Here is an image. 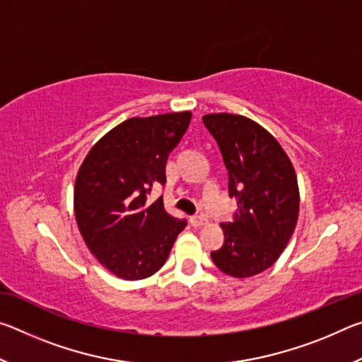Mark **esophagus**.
I'll return each instance as SVG.
<instances>
[{
    "label": "esophagus",
    "instance_id": "esophagus-1",
    "mask_svg": "<svg viewBox=\"0 0 362 362\" xmlns=\"http://www.w3.org/2000/svg\"><path fill=\"white\" fill-rule=\"evenodd\" d=\"M189 223L193 226H203L207 223V218L204 216H192L189 217Z\"/></svg>",
    "mask_w": 362,
    "mask_h": 362
}]
</instances>
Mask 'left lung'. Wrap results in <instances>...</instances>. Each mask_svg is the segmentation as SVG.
I'll return each mask as SVG.
<instances>
[{
  "mask_svg": "<svg viewBox=\"0 0 362 362\" xmlns=\"http://www.w3.org/2000/svg\"><path fill=\"white\" fill-rule=\"evenodd\" d=\"M228 170L238 211L223 222V246L211 257L220 272L249 278L265 272L289 243L298 217V187L291 159L272 134L240 115L203 116Z\"/></svg>",
  "mask_w": 362,
  "mask_h": 362,
  "instance_id": "8db88e82",
  "label": "left lung"
}]
</instances>
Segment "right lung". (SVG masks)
I'll use <instances>...</instances> for the list:
<instances>
[{"label":"right lung","instance_id":"obj_1","mask_svg":"<svg viewBox=\"0 0 362 362\" xmlns=\"http://www.w3.org/2000/svg\"><path fill=\"white\" fill-rule=\"evenodd\" d=\"M192 113L131 118L97 142L79 168L75 216L103 267L122 279H144L166 263L187 220L164 209L153 188L166 185L169 153L188 129Z\"/></svg>","mask_w":362,"mask_h":362}]
</instances>
